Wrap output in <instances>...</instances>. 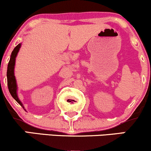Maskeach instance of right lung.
Segmentation results:
<instances>
[{
  "instance_id": "right-lung-1",
  "label": "right lung",
  "mask_w": 151,
  "mask_h": 151,
  "mask_svg": "<svg viewBox=\"0 0 151 151\" xmlns=\"http://www.w3.org/2000/svg\"><path fill=\"white\" fill-rule=\"evenodd\" d=\"M20 47H21V43L18 44L14 50L12 52L11 55H10V61L8 62V70H7V80H8V86L9 91L13 96V98L20 104L21 106L25 109L23 104L20 100L19 99L18 93H17V90H18V86H17L16 79H15V77L14 74V69H15V58H16L17 55H18L19 50H20Z\"/></svg>"
}]
</instances>
